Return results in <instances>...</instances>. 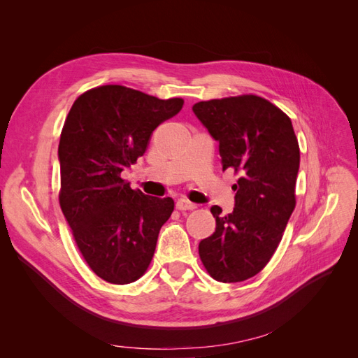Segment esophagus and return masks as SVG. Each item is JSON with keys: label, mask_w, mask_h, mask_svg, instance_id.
Instances as JSON below:
<instances>
[{"label": "esophagus", "mask_w": 358, "mask_h": 358, "mask_svg": "<svg viewBox=\"0 0 358 358\" xmlns=\"http://www.w3.org/2000/svg\"><path fill=\"white\" fill-rule=\"evenodd\" d=\"M196 208H197L196 204L191 203L189 200H185V199H180L176 203V209L180 210V212H183V210H194Z\"/></svg>", "instance_id": "1"}]
</instances>
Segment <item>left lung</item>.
I'll return each instance as SVG.
<instances>
[{
	"mask_svg": "<svg viewBox=\"0 0 358 358\" xmlns=\"http://www.w3.org/2000/svg\"><path fill=\"white\" fill-rule=\"evenodd\" d=\"M192 110L220 142L222 170L241 176L233 212L210 209L216 229L199 254L215 280L242 282L270 262L296 208L297 137L291 119L258 95L200 101Z\"/></svg>",
	"mask_w": 358,
	"mask_h": 358,
	"instance_id": "obj_1",
	"label": "left lung"
}]
</instances>
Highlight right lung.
Segmentation results:
<instances>
[{"instance_id": "obj_1", "label": "right lung", "mask_w": 358, "mask_h": 358, "mask_svg": "<svg viewBox=\"0 0 358 358\" xmlns=\"http://www.w3.org/2000/svg\"><path fill=\"white\" fill-rule=\"evenodd\" d=\"M182 106V99L159 100L104 85L79 95L64 122L61 210L85 262L106 282H134L152 262L175 201L131 189L121 173L145 154L154 129Z\"/></svg>"}]
</instances>
